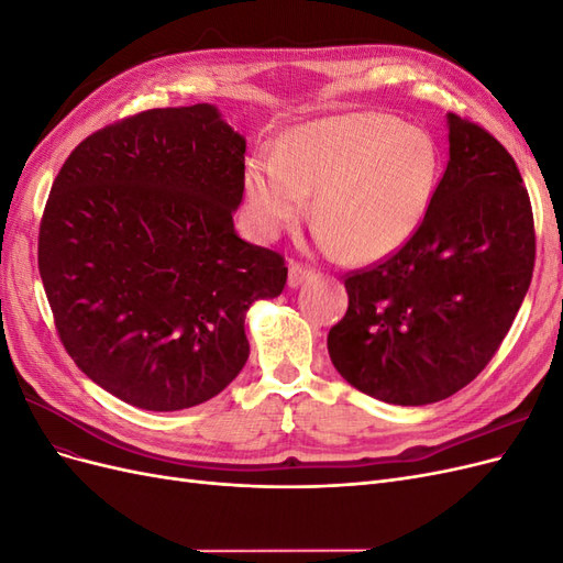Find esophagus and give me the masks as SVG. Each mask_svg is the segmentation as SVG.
<instances>
[{
    "mask_svg": "<svg viewBox=\"0 0 563 563\" xmlns=\"http://www.w3.org/2000/svg\"><path fill=\"white\" fill-rule=\"evenodd\" d=\"M310 277H312V272L308 267H302L298 263L288 265V279H286L288 288H298L302 282H308Z\"/></svg>",
    "mask_w": 563,
    "mask_h": 563,
    "instance_id": "esophagus-1",
    "label": "esophagus"
}]
</instances>
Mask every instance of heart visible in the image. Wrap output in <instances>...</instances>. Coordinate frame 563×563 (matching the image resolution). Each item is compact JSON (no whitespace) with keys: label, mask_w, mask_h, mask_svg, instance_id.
<instances>
[{"label":"heart","mask_w":563,"mask_h":563,"mask_svg":"<svg viewBox=\"0 0 563 563\" xmlns=\"http://www.w3.org/2000/svg\"><path fill=\"white\" fill-rule=\"evenodd\" d=\"M439 174V147L420 126L380 112L323 117L288 129L277 152L246 159V213L255 234L275 240L314 195L317 244L376 263L416 234Z\"/></svg>","instance_id":"b5f03b06"}]
</instances>
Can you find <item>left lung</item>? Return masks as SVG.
Instances as JSON below:
<instances>
[{
  "label": "left lung",
  "instance_id": "8db88e82",
  "mask_svg": "<svg viewBox=\"0 0 563 563\" xmlns=\"http://www.w3.org/2000/svg\"><path fill=\"white\" fill-rule=\"evenodd\" d=\"M446 126L428 216L391 258L345 279L347 312L329 331L340 376L397 406L449 399L479 376L533 277V211L512 155L453 112Z\"/></svg>",
  "mask_w": 563,
  "mask_h": 563
}]
</instances>
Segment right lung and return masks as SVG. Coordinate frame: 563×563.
<instances>
[{
	"mask_svg": "<svg viewBox=\"0 0 563 563\" xmlns=\"http://www.w3.org/2000/svg\"><path fill=\"white\" fill-rule=\"evenodd\" d=\"M244 152L216 106L157 108L81 141L51 185L44 291L67 354L117 399L180 411L244 368L246 312L288 275L234 230Z\"/></svg>",
	"mask_w": 563,
	"mask_h": 563,
	"instance_id": "right-lung-1",
	"label": "right lung"
}]
</instances>
